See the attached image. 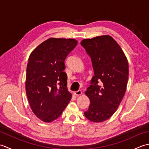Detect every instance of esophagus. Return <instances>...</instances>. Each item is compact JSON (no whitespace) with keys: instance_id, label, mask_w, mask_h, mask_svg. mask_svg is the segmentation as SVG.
Here are the masks:
<instances>
[{"instance_id":"1","label":"esophagus","mask_w":149,"mask_h":149,"mask_svg":"<svg viewBox=\"0 0 149 149\" xmlns=\"http://www.w3.org/2000/svg\"><path fill=\"white\" fill-rule=\"evenodd\" d=\"M81 94H82V91L81 90H78V91H75V92H74V95L75 96L81 95Z\"/></svg>"}]
</instances>
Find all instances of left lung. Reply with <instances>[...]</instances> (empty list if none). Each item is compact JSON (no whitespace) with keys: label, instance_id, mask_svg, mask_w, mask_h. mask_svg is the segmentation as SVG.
<instances>
[{"label":"left lung","instance_id":"8db88e82","mask_svg":"<svg viewBox=\"0 0 149 149\" xmlns=\"http://www.w3.org/2000/svg\"><path fill=\"white\" fill-rule=\"evenodd\" d=\"M81 45L91 58L94 71L85 93L90 104L84 114L91 122H102L115 113L124 96L128 62L118 44L110 36L85 39Z\"/></svg>","mask_w":149,"mask_h":149}]
</instances>
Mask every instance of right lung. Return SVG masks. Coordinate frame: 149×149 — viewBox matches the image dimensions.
I'll list each match as a JSON object with an SVG mask.
<instances>
[{
	"instance_id": "add662e5",
	"label": "right lung",
	"mask_w": 149,
	"mask_h": 149,
	"mask_svg": "<svg viewBox=\"0 0 149 149\" xmlns=\"http://www.w3.org/2000/svg\"><path fill=\"white\" fill-rule=\"evenodd\" d=\"M77 44L74 39L51 38L38 46L29 56L26 94L34 115L43 122L58 118L71 99L63 70L66 57Z\"/></svg>"
}]
</instances>
